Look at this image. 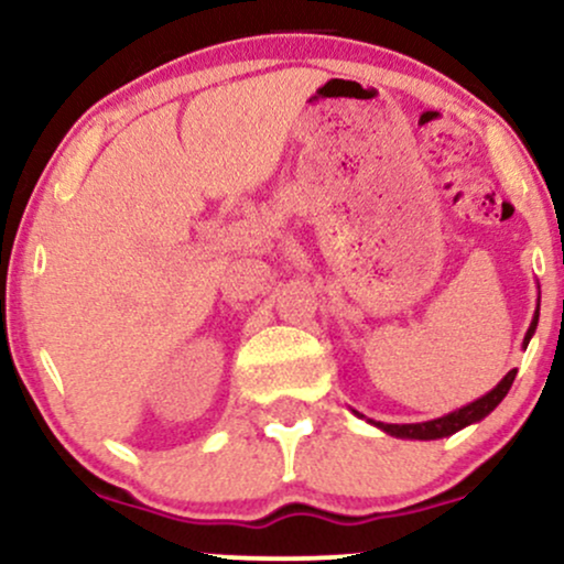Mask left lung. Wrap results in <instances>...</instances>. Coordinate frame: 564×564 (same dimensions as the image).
Segmentation results:
<instances>
[{"label": "left lung", "mask_w": 564, "mask_h": 564, "mask_svg": "<svg viewBox=\"0 0 564 564\" xmlns=\"http://www.w3.org/2000/svg\"><path fill=\"white\" fill-rule=\"evenodd\" d=\"M535 326H539V310H535L533 323H530V328H528V334H525V341H522V345H525V347H528L530 336L535 334ZM514 377H517V371H514V368H511L507 377L498 381V384L488 394L477 398L475 403L458 408V411L448 413V416L432 419V422H422V424H381V422H371V424H377L379 430L387 432V435L403 437V440H440V437H448V435H453V432L464 430V426L480 422V419L488 416V413L494 411V408L501 403L503 398H507V392H509V387H511V381H514Z\"/></svg>", "instance_id": "1"}]
</instances>
